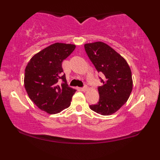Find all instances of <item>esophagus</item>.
Returning a JSON list of instances; mask_svg holds the SVG:
<instances>
[{"mask_svg":"<svg viewBox=\"0 0 160 160\" xmlns=\"http://www.w3.org/2000/svg\"><path fill=\"white\" fill-rule=\"evenodd\" d=\"M81 89H82V91H83V92H86L87 89H88V88H87V86H85L84 87H82V88H81Z\"/></svg>","mask_w":160,"mask_h":160,"instance_id":"34e87169","label":"esophagus"}]
</instances>
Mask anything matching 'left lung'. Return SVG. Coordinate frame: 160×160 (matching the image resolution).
<instances>
[{
  "instance_id": "left-lung-1",
  "label": "left lung",
  "mask_w": 160,
  "mask_h": 160,
  "mask_svg": "<svg viewBox=\"0 0 160 160\" xmlns=\"http://www.w3.org/2000/svg\"><path fill=\"white\" fill-rule=\"evenodd\" d=\"M84 49L97 71L105 76L103 86L98 87L99 102L89 107L99 114H113L128 101L132 90L130 68L123 57L102 41L85 43Z\"/></svg>"
}]
</instances>
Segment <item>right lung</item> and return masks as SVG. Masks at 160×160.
Here are the masks:
<instances>
[{
  "label": "right lung",
  "mask_w": 160,
  "mask_h": 160,
  "mask_svg": "<svg viewBox=\"0 0 160 160\" xmlns=\"http://www.w3.org/2000/svg\"><path fill=\"white\" fill-rule=\"evenodd\" d=\"M75 48L71 43H54L32 56L25 68L24 85L30 99L50 114L68 108L76 91L67 84L62 68ZM60 79L64 82L62 85Z\"/></svg>",
  "instance_id": "obj_1"
}]
</instances>
